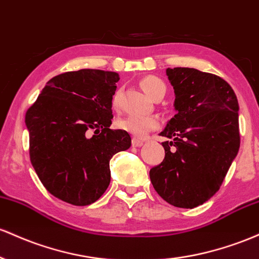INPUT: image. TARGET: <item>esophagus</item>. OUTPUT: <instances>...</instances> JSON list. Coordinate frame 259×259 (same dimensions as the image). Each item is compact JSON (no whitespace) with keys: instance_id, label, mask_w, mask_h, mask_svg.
Masks as SVG:
<instances>
[{"instance_id":"34e87169","label":"esophagus","mask_w":259,"mask_h":259,"mask_svg":"<svg viewBox=\"0 0 259 259\" xmlns=\"http://www.w3.org/2000/svg\"><path fill=\"white\" fill-rule=\"evenodd\" d=\"M143 143H144V142L142 141V139H138V138H133V141H132L133 147H137V148L142 147V145H143Z\"/></svg>"}]
</instances>
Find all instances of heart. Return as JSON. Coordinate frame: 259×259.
Here are the masks:
<instances>
[{"mask_svg":"<svg viewBox=\"0 0 259 259\" xmlns=\"http://www.w3.org/2000/svg\"><path fill=\"white\" fill-rule=\"evenodd\" d=\"M141 87L145 94L149 98L155 99L158 97H164L166 93V85L162 82L160 78L155 75H148L141 80ZM118 101V94L116 93L112 99V104L116 106ZM116 126L118 128L130 133L136 138H144L152 131L156 130L160 126V120L155 115L139 116V115H130L126 117H122L117 121Z\"/></svg>","mask_w":259,"mask_h":259,"instance_id":"b5f03b06","label":"heart"}]
</instances>
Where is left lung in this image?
Returning a JSON list of instances; mask_svg holds the SVG:
<instances>
[{"instance_id": "left-lung-1", "label": "left lung", "mask_w": 259, "mask_h": 259, "mask_svg": "<svg viewBox=\"0 0 259 259\" xmlns=\"http://www.w3.org/2000/svg\"><path fill=\"white\" fill-rule=\"evenodd\" d=\"M176 115L159 135L165 159L150 181L174 207L203 204L222 186L240 148L239 101L228 82L194 68H167Z\"/></svg>"}]
</instances>
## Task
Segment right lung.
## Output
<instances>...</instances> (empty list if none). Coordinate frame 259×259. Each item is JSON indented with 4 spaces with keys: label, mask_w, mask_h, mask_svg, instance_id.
<instances>
[{
    "label": "right lung",
    "mask_w": 259,
    "mask_h": 259,
    "mask_svg": "<svg viewBox=\"0 0 259 259\" xmlns=\"http://www.w3.org/2000/svg\"><path fill=\"white\" fill-rule=\"evenodd\" d=\"M118 80V73L101 69L56 75L27 111L31 164L63 202L88 205L100 198L111 180L110 160L132 144L128 133L109 128Z\"/></svg>",
    "instance_id": "1"
}]
</instances>
